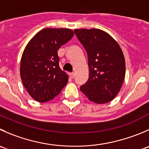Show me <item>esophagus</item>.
Listing matches in <instances>:
<instances>
[{"label":"esophagus","mask_w":149,"mask_h":149,"mask_svg":"<svg viewBox=\"0 0 149 149\" xmlns=\"http://www.w3.org/2000/svg\"><path fill=\"white\" fill-rule=\"evenodd\" d=\"M69 76H70V79H74V77H75V73H69Z\"/></svg>","instance_id":"1"}]
</instances>
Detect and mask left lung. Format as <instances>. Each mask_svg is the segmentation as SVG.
<instances>
[{
  "mask_svg": "<svg viewBox=\"0 0 149 149\" xmlns=\"http://www.w3.org/2000/svg\"><path fill=\"white\" fill-rule=\"evenodd\" d=\"M87 53L89 74L80 87L90 101L104 104L115 98L125 76V60L119 44L99 29L74 30Z\"/></svg>",
  "mask_w": 149,
  "mask_h": 149,
  "instance_id": "left-lung-1",
  "label": "left lung"
}]
</instances>
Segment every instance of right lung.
I'll list each match as a JSON object with an SVG mask.
<instances>
[{
	"instance_id": "1",
	"label": "right lung",
	"mask_w": 149,
	"mask_h": 149,
	"mask_svg": "<svg viewBox=\"0 0 149 149\" xmlns=\"http://www.w3.org/2000/svg\"><path fill=\"white\" fill-rule=\"evenodd\" d=\"M67 28H45L26 46L20 65V76L26 90L38 102L54 99L67 84L68 76L59 66L57 51L73 36Z\"/></svg>"
}]
</instances>
